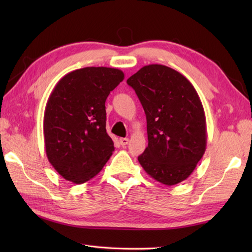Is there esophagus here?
I'll list each match as a JSON object with an SVG mask.
<instances>
[{
  "mask_svg": "<svg viewBox=\"0 0 252 252\" xmlns=\"http://www.w3.org/2000/svg\"><path fill=\"white\" fill-rule=\"evenodd\" d=\"M119 143L121 144L122 146H126V145H127V144H129V138H126V137H121L120 140H119Z\"/></svg>",
  "mask_w": 252,
  "mask_h": 252,
  "instance_id": "34e87169",
  "label": "esophagus"
}]
</instances>
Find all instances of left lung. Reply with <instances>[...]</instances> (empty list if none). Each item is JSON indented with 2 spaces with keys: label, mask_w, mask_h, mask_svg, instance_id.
Masks as SVG:
<instances>
[{
  "label": "left lung",
  "mask_w": 252,
  "mask_h": 252,
  "mask_svg": "<svg viewBox=\"0 0 252 252\" xmlns=\"http://www.w3.org/2000/svg\"><path fill=\"white\" fill-rule=\"evenodd\" d=\"M145 111L148 146L138 162L164 185L186 180L207 145L205 110L183 74L163 65L141 68L126 80Z\"/></svg>",
  "instance_id": "left-lung-1"
}]
</instances>
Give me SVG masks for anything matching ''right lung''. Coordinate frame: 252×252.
<instances>
[{"instance_id":"1","label":"right lung","mask_w":252,"mask_h":252,"mask_svg":"<svg viewBox=\"0 0 252 252\" xmlns=\"http://www.w3.org/2000/svg\"><path fill=\"white\" fill-rule=\"evenodd\" d=\"M125 79L119 69L85 67L63 76L45 106L47 159L63 179L82 184L103 169L115 151L106 132L105 101Z\"/></svg>"}]
</instances>
